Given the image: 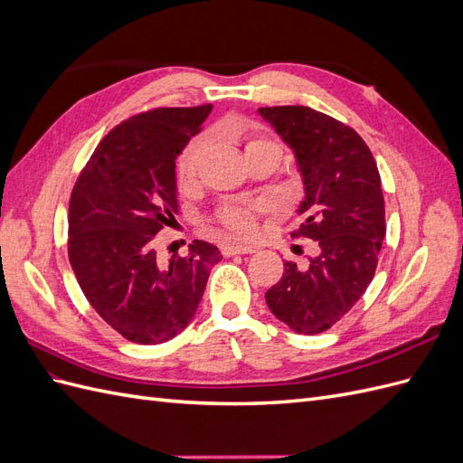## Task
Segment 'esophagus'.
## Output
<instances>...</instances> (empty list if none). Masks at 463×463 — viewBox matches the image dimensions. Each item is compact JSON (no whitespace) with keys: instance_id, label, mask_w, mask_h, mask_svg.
Listing matches in <instances>:
<instances>
[{"instance_id":"esophagus-1","label":"esophagus","mask_w":463,"mask_h":463,"mask_svg":"<svg viewBox=\"0 0 463 463\" xmlns=\"http://www.w3.org/2000/svg\"><path fill=\"white\" fill-rule=\"evenodd\" d=\"M222 253L226 257H233V255H249V253H255V247H245V245H223L222 247Z\"/></svg>"}]
</instances>
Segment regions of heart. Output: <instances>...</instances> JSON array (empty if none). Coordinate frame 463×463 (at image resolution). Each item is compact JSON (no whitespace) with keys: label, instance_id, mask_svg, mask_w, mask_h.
<instances>
[{"label":"heart","instance_id":"heart-1","mask_svg":"<svg viewBox=\"0 0 463 463\" xmlns=\"http://www.w3.org/2000/svg\"><path fill=\"white\" fill-rule=\"evenodd\" d=\"M235 133L240 135V138L243 141V152L245 158L255 156L259 152H266V150H276L279 152L278 143H274L272 138L247 131V129H235ZM206 148V138L197 137L184 148L181 156L177 160V179L181 184H187L194 177V172H197V164L201 154ZM260 210V204H226L220 213H218V222L226 228L232 235L241 237V240H247L255 233V222H253V214Z\"/></svg>","mask_w":463,"mask_h":463}]
</instances>
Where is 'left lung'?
<instances>
[{"mask_svg":"<svg viewBox=\"0 0 463 463\" xmlns=\"http://www.w3.org/2000/svg\"><path fill=\"white\" fill-rule=\"evenodd\" d=\"M291 148L305 197L298 235L317 241L305 269L284 264L266 291L270 313L296 334H318L365 293L386 233L381 175L365 141L347 125L307 106L259 108Z\"/></svg>","mask_w":463,"mask_h":463,"instance_id":"8db88e82","label":"left lung"}]
</instances>
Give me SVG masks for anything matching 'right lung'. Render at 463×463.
Instances as JSON below:
<instances>
[{"instance_id":"right-lung-1","label":"right lung","mask_w":463,"mask_h":463,"mask_svg":"<svg viewBox=\"0 0 463 463\" xmlns=\"http://www.w3.org/2000/svg\"><path fill=\"white\" fill-rule=\"evenodd\" d=\"M213 106L158 108L111 129L79 175L69 203V262L94 311L123 338L162 344L193 320L216 245L160 260L154 237L177 214L175 158Z\"/></svg>"}]
</instances>
